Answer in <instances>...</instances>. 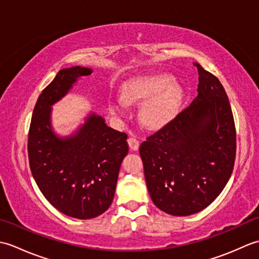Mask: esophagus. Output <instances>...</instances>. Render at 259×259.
<instances>
[{
    "instance_id": "1",
    "label": "esophagus",
    "mask_w": 259,
    "mask_h": 259,
    "mask_svg": "<svg viewBox=\"0 0 259 259\" xmlns=\"http://www.w3.org/2000/svg\"><path fill=\"white\" fill-rule=\"evenodd\" d=\"M128 145L130 147V149L133 151H137L139 149V141L135 136H131L130 138L128 139Z\"/></svg>"
}]
</instances>
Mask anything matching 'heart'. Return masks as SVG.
Here are the masks:
<instances>
[{"label":"heart","mask_w":259,"mask_h":259,"mask_svg":"<svg viewBox=\"0 0 259 259\" xmlns=\"http://www.w3.org/2000/svg\"><path fill=\"white\" fill-rule=\"evenodd\" d=\"M183 98L181 87L168 74H146L130 79L121 88L122 101L110 106L115 114L125 112V104L142 103L140 118L148 128H160L175 118Z\"/></svg>","instance_id":"1"}]
</instances>
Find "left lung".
<instances>
[{
  "instance_id": "left-lung-1",
  "label": "left lung",
  "mask_w": 259,
  "mask_h": 259,
  "mask_svg": "<svg viewBox=\"0 0 259 259\" xmlns=\"http://www.w3.org/2000/svg\"><path fill=\"white\" fill-rule=\"evenodd\" d=\"M195 65L197 97L139 149L151 199L172 216H189L210 205L227 185L236 157L226 91L216 76Z\"/></svg>"
}]
</instances>
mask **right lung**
<instances>
[{
    "label": "right lung",
    "mask_w": 259,
    "mask_h": 259,
    "mask_svg": "<svg viewBox=\"0 0 259 259\" xmlns=\"http://www.w3.org/2000/svg\"><path fill=\"white\" fill-rule=\"evenodd\" d=\"M92 69L60 70L37 98L27 140L32 176L51 205L67 216L90 219L113 200L121 162L129 151L124 133L90 112L72 134L59 136L52 125V106L68 95Z\"/></svg>",
    "instance_id": "obj_1"
}]
</instances>
